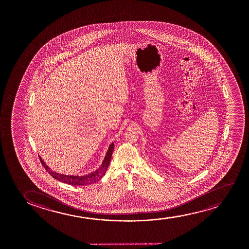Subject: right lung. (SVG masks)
I'll return each mask as SVG.
<instances>
[{
	"label": "right lung",
	"mask_w": 249,
	"mask_h": 249,
	"mask_svg": "<svg viewBox=\"0 0 249 249\" xmlns=\"http://www.w3.org/2000/svg\"><path fill=\"white\" fill-rule=\"evenodd\" d=\"M113 150H114V143H112L109 145V150H108L107 153H106V158H105V160L103 161L101 167H99L98 170L92 173V174H89V175H84V176H70V175H64V174L55 173V172H53L46 165V163L42 160L41 157H39V158H40V161L42 164L43 167L47 170L48 174L51 175L52 177L54 178L55 179L61 181L63 183H65V184H71V185H88V184L96 183L97 181L100 180L102 178L103 176L106 174V170H107V168L109 167V164L110 162Z\"/></svg>",
	"instance_id": "1"
}]
</instances>
